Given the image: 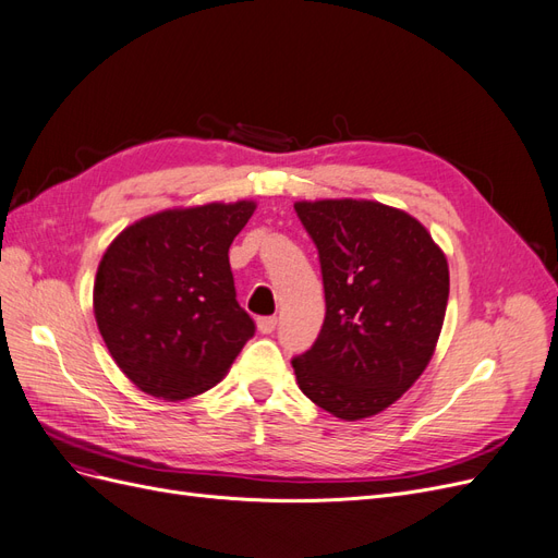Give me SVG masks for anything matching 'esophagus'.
<instances>
[{
	"label": "esophagus",
	"instance_id": "34e87169",
	"mask_svg": "<svg viewBox=\"0 0 558 558\" xmlns=\"http://www.w3.org/2000/svg\"><path fill=\"white\" fill-rule=\"evenodd\" d=\"M275 328H277V316H260V318H258V330H260L263 335L275 332Z\"/></svg>",
	"mask_w": 558,
	"mask_h": 558
}]
</instances>
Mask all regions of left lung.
<instances>
[{"label":"left lung","mask_w":558,"mask_h":558,"mask_svg":"<svg viewBox=\"0 0 558 558\" xmlns=\"http://www.w3.org/2000/svg\"><path fill=\"white\" fill-rule=\"evenodd\" d=\"M326 291L316 342L291 363L318 408L356 421L393 404L440 337L449 267L410 214L367 199L298 202Z\"/></svg>","instance_id":"8db88e82"}]
</instances>
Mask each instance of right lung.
<instances>
[{
  "label": "right lung",
  "instance_id": "right-lung-1",
  "mask_svg": "<svg viewBox=\"0 0 558 558\" xmlns=\"http://www.w3.org/2000/svg\"><path fill=\"white\" fill-rule=\"evenodd\" d=\"M253 209V202H214L162 211L125 228L107 248L93 291L97 328L144 393H205L256 332L228 260Z\"/></svg>",
  "mask_w": 558,
  "mask_h": 558
}]
</instances>
